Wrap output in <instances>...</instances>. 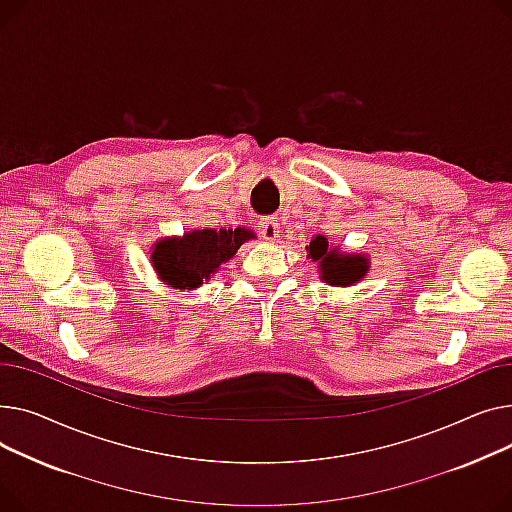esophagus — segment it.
<instances>
[{
  "mask_svg": "<svg viewBox=\"0 0 512 512\" xmlns=\"http://www.w3.org/2000/svg\"><path fill=\"white\" fill-rule=\"evenodd\" d=\"M258 229H260L262 237L268 239V242H275V239L281 235V227H279V221L275 217L260 219L258 221Z\"/></svg>",
  "mask_w": 512,
  "mask_h": 512,
  "instance_id": "obj_1",
  "label": "esophagus"
}]
</instances>
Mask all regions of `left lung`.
<instances>
[{"label":"left lung","instance_id":"8db88e82","mask_svg":"<svg viewBox=\"0 0 512 512\" xmlns=\"http://www.w3.org/2000/svg\"><path fill=\"white\" fill-rule=\"evenodd\" d=\"M308 258L318 264L320 281L333 287H351L364 281L370 270V260L364 254H347L341 248L330 246L326 235H314L310 246H306Z\"/></svg>","mask_w":512,"mask_h":512}]
</instances>
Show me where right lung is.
<instances>
[{
  "instance_id": "right-lung-1",
  "label": "right lung",
  "mask_w": 512,
  "mask_h": 512,
  "mask_svg": "<svg viewBox=\"0 0 512 512\" xmlns=\"http://www.w3.org/2000/svg\"><path fill=\"white\" fill-rule=\"evenodd\" d=\"M248 239H256V233L246 227L192 229L179 237H163L155 242L150 248V262L165 285L194 291L213 279Z\"/></svg>"
}]
</instances>
